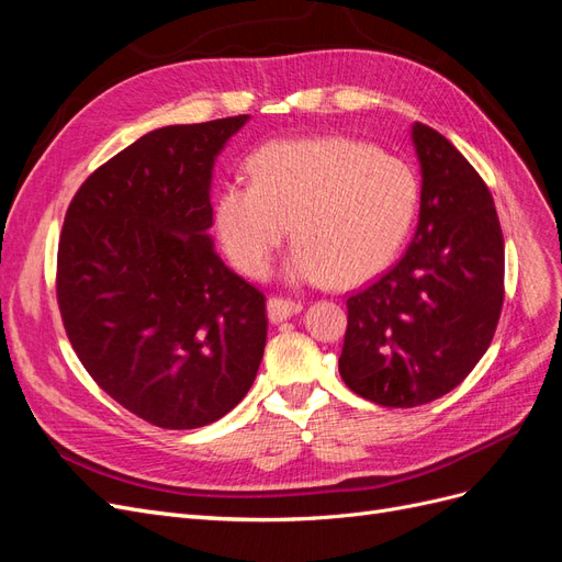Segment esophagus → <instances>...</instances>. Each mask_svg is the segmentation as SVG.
<instances>
[{"instance_id":"1","label":"esophagus","mask_w":562,"mask_h":562,"mask_svg":"<svg viewBox=\"0 0 562 562\" xmlns=\"http://www.w3.org/2000/svg\"><path fill=\"white\" fill-rule=\"evenodd\" d=\"M301 311H303V305L299 301L280 299V296L268 299V317H270V322H276V324L299 315Z\"/></svg>"}]
</instances>
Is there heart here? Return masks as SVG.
<instances>
[{"label": "heart", "instance_id": "obj_1", "mask_svg": "<svg viewBox=\"0 0 562 562\" xmlns=\"http://www.w3.org/2000/svg\"><path fill=\"white\" fill-rule=\"evenodd\" d=\"M249 182H226L214 228L228 259L263 278L286 238L299 243L286 278L359 284L400 251L418 207V182L396 156L348 137L282 139L247 160Z\"/></svg>", "mask_w": 562, "mask_h": 562}]
</instances>
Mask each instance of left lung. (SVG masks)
<instances>
[{"instance_id": "1", "label": "left lung", "mask_w": 562, "mask_h": 562, "mask_svg": "<svg viewBox=\"0 0 562 562\" xmlns=\"http://www.w3.org/2000/svg\"><path fill=\"white\" fill-rule=\"evenodd\" d=\"M420 216L406 255L348 299L340 378L387 408L429 404L472 373L504 301V238L493 195L452 144L413 123Z\"/></svg>"}]
</instances>
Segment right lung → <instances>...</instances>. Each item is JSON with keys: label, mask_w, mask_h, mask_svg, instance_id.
I'll list each match as a JSON object with an SVG mask.
<instances>
[{"label": "right lung", "mask_w": 562, "mask_h": 562, "mask_svg": "<svg viewBox=\"0 0 562 562\" xmlns=\"http://www.w3.org/2000/svg\"><path fill=\"white\" fill-rule=\"evenodd\" d=\"M247 114L151 131L90 175L65 214L56 292L90 378L162 429L243 402L266 348V296L220 259L212 168Z\"/></svg>", "instance_id": "right-lung-1"}]
</instances>
